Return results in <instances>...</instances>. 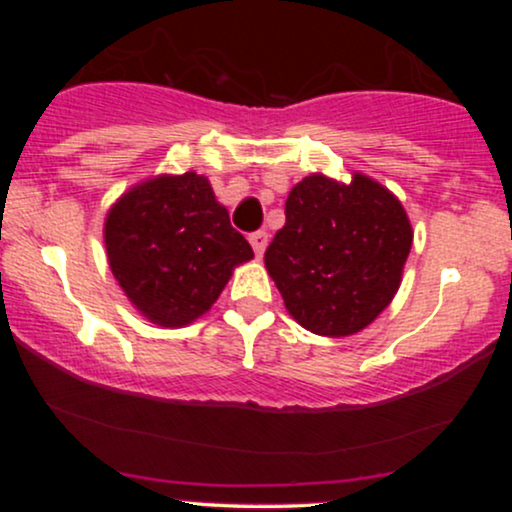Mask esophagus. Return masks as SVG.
Returning <instances> with one entry per match:
<instances>
[{
  "label": "esophagus",
  "instance_id": "obj_1",
  "mask_svg": "<svg viewBox=\"0 0 512 512\" xmlns=\"http://www.w3.org/2000/svg\"><path fill=\"white\" fill-rule=\"evenodd\" d=\"M250 245H252V250H255V255L262 257L264 250H267V245H269V236L264 231H255L250 236Z\"/></svg>",
  "mask_w": 512,
  "mask_h": 512
}]
</instances>
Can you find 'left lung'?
<instances>
[{"mask_svg": "<svg viewBox=\"0 0 512 512\" xmlns=\"http://www.w3.org/2000/svg\"><path fill=\"white\" fill-rule=\"evenodd\" d=\"M411 240L407 211L380 182L313 173L289 192L286 223L264 264L298 325L349 337L395 298Z\"/></svg>", "mask_w": 512, "mask_h": 512, "instance_id": "left-lung-1", "label": "left lung"}]
</instances>
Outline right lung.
<instances>
[{
    "mask_svg": "<svg viewBox=\"0 0 512 512\" xmlns=\"http://www.w3.org/2000/svg\"><path fill=\"white\" fill-rule=\"evenodd\" d=\"M105 250L117 284L146 320L185 327L202 317L238 264L252 260L209 180L158 175L125 192L105 216Z\"/></svg>",
    "mask_w": 512,
    "mask_h": 512,
    "instance_id": "right-lung-1",
    "label": "right lung"
}]
</instances>
